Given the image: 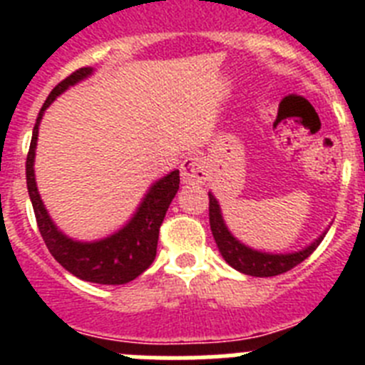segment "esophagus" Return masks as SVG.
Here are the masks:
<instances>
[{
  "label": "esophagus",
  "instance_id": "esophagus-1",
  "mask_svg": "<svg viewBox=\"0 0 365 365\" xmlns=\"http://www.w3.org/2000/svg\"><path fill=\"white\" fill-rule=\"evenodd\" d=\"M180 179L186 185H201L206 180L205 163L197 155H188L180 164Z\"/></svg>",
  "mask_w": 365,
  "mask_h": 365
}]
</instances>
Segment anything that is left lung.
Here are the masks:
<instances>
[{"label": "left lung", "mask_w": 365, "mask_h": 365, "mask_svg": "<svg viewBox=\"0 0 365 365\" xmlns=\"http://www.w3.org/2000/svg\"><path fill=\"white\" fill-rule=\"evenodd\" d=\"M208 212H210V228L212 234H214V240L219 247V252L225 257L228 265L234 267L235 270L240 272L248 274V276H256V278H270V276H279V274L287 272V270L294 269L296 265H299L303 259H307L312 252L316 250V247L322 243V240L325 237L320 235L311 247H307L305 250H299L294 254H263L252 250V248L245 247L240 241L232 237L230 232L227 230L225 222H222L221 210H219V205L215 201V197L212 193H208Z\"/></svg>", "instance_id": "left-lung-1"}]
</instances>
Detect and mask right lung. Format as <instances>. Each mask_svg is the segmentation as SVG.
<instances>
[{
  "label": "right lung",
  "instance_id": "1",
  "mask_svg": "<svg viewBox=\"0 0 365 365\" xmlns=\"http://www.w3.org/2000/svg\"><path fill=\"white\" fill-rule=\"evenodd\" d=\"M87 74H91L89 67H80L71 73L67 78H63L54 87L45 100V104L41 106L34 130H32L31 148H29L27 163H25L27 190L32 208H34V215H36L38 230L49 248V252L63 269L69 270L71 274L83 282L100 283V285H124V283L133 282L153 263L160 225L164 221L168 206L179 190L180 179L179 172L175 170L164 179H160L159 182H155L135 217L120 232L108 240L96 241V243H78V241L66 237L62 232H58V228L47 215L40 193H38L36 180H34L32 164H34V150H36L38 125H40L41 115L49 108L51 102L60 93L66 91L67 87L86 78Z\"/></svg>",
  "mask_w": 365,
  "mask_h": 365
}]
</instances>
